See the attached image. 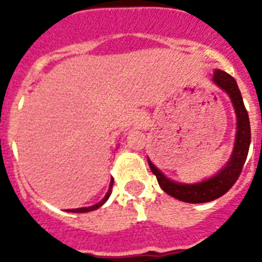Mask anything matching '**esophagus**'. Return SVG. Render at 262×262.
Listing matches in <instances>:
<instances>
[{
  "label": "esophagus",
  "mask_w": 262,
  "mask_h": 262,
  "mask_svg": "<svg viewBox=\"0 0 262 262\" xmlns=\"http://www.w3.org/2000/svg\"><path fill=\"white\" fill-rule=\"evenodd\" d=\"M139 121H144V115H140Z\"/></svg>",
  "instance_id": "34e87169"
}]
</instances>
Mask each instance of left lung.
Instances as JSON below:
<instances>
[{"instance_id":"left-lung-1","label":"left lung","mask_w":262,"mask_h":262,"mask_svg":"<svg viewBox=\"0 0 262 262\" xmlns=\"http://www.w3.org/2000/svg\"><path fill=\"white\" fill-rule=\"evenodd\" d=\"M213 81L230 95L234 108L236 113V137L234 152L228 160L227 166L217 175L207 179L204 182L194 183V185H183L177 183L166 178L154 164L148 160L151 171L156 175L160 187L167 194L172 195L174 199L185 201V203H208L226 194L236 179L239 178L244 164L248 158L249 147H250V121H249L248 110L245 108L244 99L241 95L235 79L223 71H215Z\"/></svg>"}]
</instances>
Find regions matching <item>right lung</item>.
I'll use <instances>...</instances> for the list:
<instances>
[{"mask_svg": "<svg viewBox=\"0 0 262 262\" xmlns=\"http://www.w3.org/2000/svg\"><path fill=\"white\" fill-rule=\"evenodd\" d=\"M113 182H114V181L111 179L110 189H108V191H107V194L104 195V199H103L102 201H100V203H98V204H96V205H92V207H88V208H77V209H71V211H69V212H77V213H83V212L94 211V209H98L99 207H102L103 204H104V203H106V201H107V199L110 197V194H111V186H113Z\"/></svg>", "mask_w": 262, "mask_h": 262, "instance_id": "obj_1", "label": "right lung"}]
</instances>
